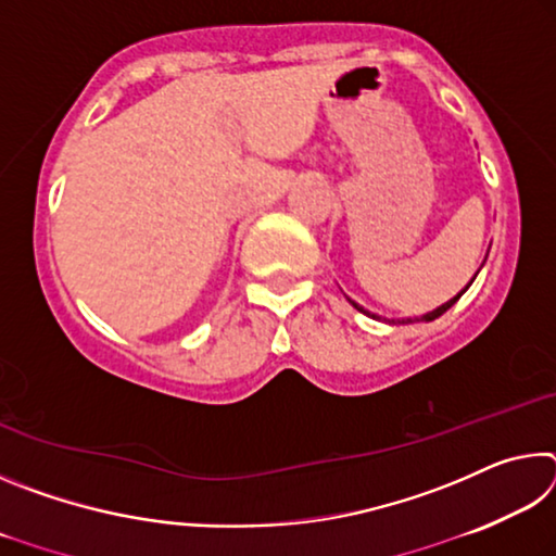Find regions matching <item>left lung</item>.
Instances as JSON below:
<instances>
[{
	"mask_svg": "<svg viewBox=\"0 0 556 556\" xmlns=\"http://www.w3.org/2000/svg\"><path fill=\"white\" fill-rule=\"evenodd\" d=\"M473 279H476V277H473ZM473 279H470V281H468V287H470V285H473ZM468 287H466V289H468ZM466 289H464V291H466ZM464 291H460V294H456L454 299H448V301H446V304H441L439 308H434V312H429V314H425V316H421V318H414V321H434V318H439L441 314H446V312H448V308H451V306H454V304H456V301H458L460 296H464ZM351 304H353V306L357 308V312L368 314V316H372V318H380V316H375V314H370V312H365V308H363V306H357V304H355V301H351ZM392 324H412V318H402V321H394V318H392Z\"/></svg>",
	"mask_w": 556,
	"mask_h": 556,
	"instance_id": "left-lung-1",
	"label": "left lung"
}]
</instances>
